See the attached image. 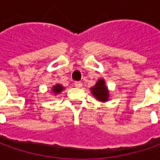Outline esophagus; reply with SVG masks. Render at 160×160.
I'll return each instance as SVG.
<instances>
[{"mask_svg": "<svg viewBox=\"0 0 160 160\" xmlns=\"http://www.w3.org/2000/svg\"><path fill=\"white\" fill-rule=\"evenodd\" d=\"M74 84H75V86H76V87H78V88H79V87H82L83 83H82V82H80V81H77V82H75V83H74Z\"/></svg>", "mask_w": 160, "mask_h": 160, "instance_id": "esophagus-1", "label": "esophagus"}]
</instances>
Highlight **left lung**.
Masks as SVG:
<instances>
[{
	"label": "left lung",
	"mask_w": 160,
	"mask_h": 160,
	"mask_svg": "<svg viewBox=\"0 0 160 160\" xmlns=\"http://www.w3.org/2000/svg\"><path fill=\"white\" fill-rule=\"evenodd\" d=\"M92 95L100 102H107L109 97V92L108 87L105 84L104 79H99L93 87L91 88Z\"/></svg>",
	"instance_id": "8db88e82"
}]
</instances>
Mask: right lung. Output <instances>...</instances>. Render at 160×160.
Here are the masks:
<instances>
[{"label":"right lung","mask_w":160,"mask_h":160,"mask_svg":"<svg viewBox=\"0 0 160 160\" xmlns=\"http://www.w3.org/2000/svg\"><path fill=\"white\" fill-rule=\"evenodd\" d=\"M63 90H64V87L61 84H56L52 87V92L54 94H58L60 92H62Z\"/></svg>","instance_id":"1"}]
</instances>
